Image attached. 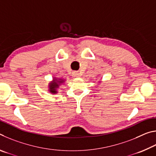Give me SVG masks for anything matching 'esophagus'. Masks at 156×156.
<instances>
[{"instance_id": "esophagus-1", "label": "esophagus", "mask_w": 156, "mask_h": 156, "mask_svg": "<svg viewBox=\"0 0 156 156\" xmlns=\"http://www.w3.org/2000/svg\"><path fill=\"white\" fill-rule=\"evenodd\" d=\"M72 76H73V77L77 78V77H79V76H80V73H79L78 72H73L72 73Z\"/></svg>"}]
</instances>
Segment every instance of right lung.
<instances>
[{
  "instance_id": "right-lung-1",
  "label": "right lung",
  "mask_w": 156,
  "mask_h": 156,
  "mask_svg": "<svg viewBox=\"0 0 156 156\" xmlns=\"http://www.w3.org/2000/svg\"><path fill=\"white\" fill-rule=\"evenodd\" d=\"M65 82L64 80L62 79H57L56 78H54L52 82H51L49 84V91L50 93L51 94H56L57 93V89L58 88V87L60 84H61L62 83H63Z\"/></svg>"
}]
</instances>
